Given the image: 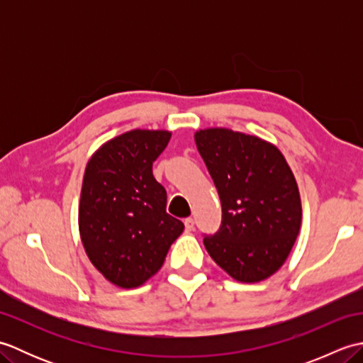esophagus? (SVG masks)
Here are the masks:
<instances>
[{
    "label": "esophagus",
    "instance_id": "34e87169",
    "mask_svg": "<svg viewBox=\"0 0 363 363\" xmlns=\"http://www.w3.org/2000/svg\"><path fill=\"white\" fill-rule=\"evenodd\" d=\"M184 225H186V230H194V228H195V221H194V218H186L184 220Z\"/></svg>",
    "mask_w": 363,
    "mask_h": 363
}]
</instances>
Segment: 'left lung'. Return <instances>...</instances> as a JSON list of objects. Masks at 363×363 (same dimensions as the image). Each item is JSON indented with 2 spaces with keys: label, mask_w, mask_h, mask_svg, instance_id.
Segmentation results:
<instances>
[{
  "label": "left lung",
  "mask_w": 363,
  "mask_h": 363,
  "mask_svg": "<svg viewBox=\"0 0 363 363\" xmlns=\"http://www.w3.org/2000/svg\"><path fill=\"white\" fill-rule=\"evenodd\" d=\"M196 148L221 201V226L204 246L235 281L252 284L279 269L299 234L295 176L273 143L226 128L199 129Z\"/></svg>",
  "instance_id": "left-lung-1"
}]
</instances>
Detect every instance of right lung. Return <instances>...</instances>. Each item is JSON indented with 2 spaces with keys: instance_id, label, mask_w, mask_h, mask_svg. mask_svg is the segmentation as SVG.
I'll list each match as a JSON object with an SVG mask.
<instances>
[{
  "instance_id": "add662e5",
  "label": "right lung",
  "mask_w": 363,
  "mask_h": 363,
  "mask_svg": "<svg viewBox=\"0 0 363 363\" xmlns=\"http://www.w3.org/2000/svg\"><path fill=\"white\" fill-rule=\"evenodd\" d=\"M168 130L133 129L91 154L84 173L79 234L91 264L121 289L145 284L164 265L184 223L167 213V191L152 162Z\"/></svg>"
}]
</instances>
